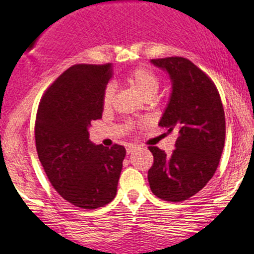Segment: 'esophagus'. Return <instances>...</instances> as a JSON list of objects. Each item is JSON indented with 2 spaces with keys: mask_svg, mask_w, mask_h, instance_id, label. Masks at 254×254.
Listing matches in <instances>:
<instances>
[{
  "mask_svg": "<svg viewBox=\"0 0 254 254\" xmlns=\"http://www.w3.org/2000/svg\"><path fill=\"white\" fill-rule=\"evenodd\" d=\"M134 148H135L134 145H129V146H127V155H130V153H131L132 151H134Z\"/></svg>",
  "mask_w": 254,
  "mask_h": 254,
  "instance_id": "esophagus-1",
  "label": "esophagus"
}]
</instances>
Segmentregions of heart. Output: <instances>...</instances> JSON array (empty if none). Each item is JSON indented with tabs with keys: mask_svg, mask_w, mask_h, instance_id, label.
Segmentation results:
<instances>
[{
	"mask_svg": "<svg viewBox=\"0 0 254 254\" xmlns=\"http://www.w3.org/2000/svg\"><path fill=\"white\" fill-rule=\"evenodd\" d=\"M127 83L131 86L145 101L153 99L160 91V77L157 73L146 67H139L130 72L125 78ZM114 99V87L109 84L103 94V107L109 108Z\"/></svg>",
	"mask_w": 254,
	"mask_h": 254,
	"instance_id": "obj_1",
	"label": "heart"
}]
</instances>
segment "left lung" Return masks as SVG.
<instances>
[{
	"label": "left lung",
	"instance_id": "1",
	"mask_svg": "<svg viewBox=\"0 0 254 254\" xmlns=\"http://www.w3.org/2000/svg\"><path fill=\"white\" fill-rule=\"evenodd\" d=\"M150 63L170 76L172 91L158 125L176 131L177 140L171 155L148 147L153 165L147 179L156 196L177 203L201 190L214 176L225 145V113L214 82L188 59Z\"/></svg>",
	"mask_w": 254,
	"mask_h": 254
}]
</instances>
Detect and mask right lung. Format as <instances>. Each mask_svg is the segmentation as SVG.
<instances>
[{
    "label": "right lung",
    "instance_id": "add662e5",
    "mask_svg": "<svg viewBox=\"0 0 254 254\" xmlns=\"http://www.w3.org/2000/svg\"><path fill=\"white\" fill-rule=\"evenodd\" d=\"M112 64L73 65L60 75L40 101L35 120L39 161L51 186L68 203L97 209L117 195L125 147L96 145L91 122L101 119Z\"/></svg>",
    "mask_w": 254,
    "mask_h": 254
}]
</instances>
